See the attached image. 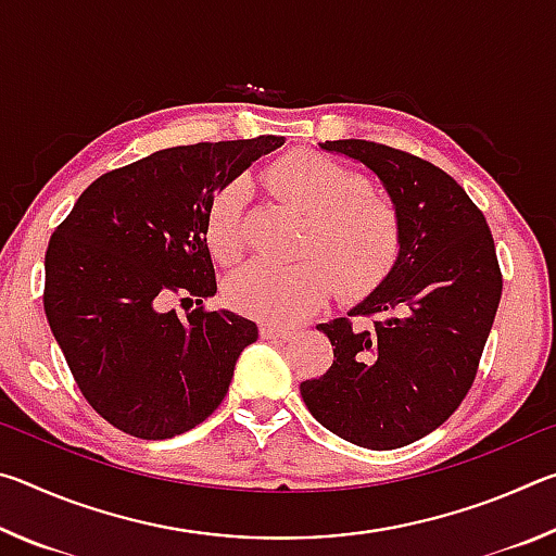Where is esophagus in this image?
I'll return each mask as SVG.
<instances>
[{"label":"esophagus","mask_w":556,"mask_h":556,"mask_svg":"<svg viewBox=\"0 0 556 556\" xmlns=\"http://www.w3.org/2000/svg\"><path fill=\"white\" fill-rule=\"evenodd\" d=\"M262 336L265 338H281V341H287V338H291L296 333V328L291 326H285V324H265L260 328Z\"/></svg>","instance_id":"obj_1"}]
</instances>
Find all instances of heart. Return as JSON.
<instances>
[{
	"mask_svg": "<svg viewBox=\"0 0 556 556\" xmlns=\"http://www.w3.org/2000/svg\"><path fill=\"white\" fill-rule=\"evenodd\" d=\"M277 201L306 215L294 265L252 262L228 279L225 296L242 314L269 321H299L338 291L345 299L370 294L394 269L402 252V220L394 203L370 191L368 178L324 154L289 152L265 172ZM244 186L225 184L211 195L203 238L220 265L242 255Z\"/></svg>",
	"mask_w": 556,
	"mask_h": 556,
	"instance_id": "b5f03b06",
	"label": "heart"
}]
</instances>
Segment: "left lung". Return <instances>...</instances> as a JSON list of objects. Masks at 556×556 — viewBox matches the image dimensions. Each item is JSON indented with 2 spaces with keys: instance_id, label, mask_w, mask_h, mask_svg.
Wrapping results in <instances>:
<instances>
[{
  "instance_id": "1",
  "label": "left lung",
  "mask_w": 556,
  "mask_h": 556,
  "mask_svg": "<svg viewBox=\"0 0 556 556\" xmlns=\"http://www.w3.org/2000/svg\"><path fill=\"white\" fill-rule=\"evenodd\" d=\"M380 178L402 220L394 269L348 316L318 324L333 365L301 382L318 425L355 446H407L444 425L476 380L503 275L483 213L425 159L365 139L321 144Z\"/></svg>"
}]
</instances>
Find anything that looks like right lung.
Instances as JSON below:
<instances>
[{"label": "right lung", "mask_w": 556, "mask_h": 556, "mask_svg": "<svg viewBox=\"0 0 556 556\" xmlns=\"http://www.w3.org/2000/svg\"><path fill=\"white\" fill-rule=\"evenodd\" d=\"M285 139L262 135L154 152L96 178L46 250L43 308L83 397L137 439H172L218 409L257 326L205 312L215 269L211 195ZM174 293L195 300L178 317Z\"/></svg>", "instance_id": "add662e5"}]
</instances>
